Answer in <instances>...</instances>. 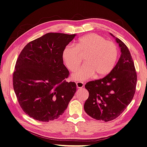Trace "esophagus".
<instances>
[{"mask_svg":"<svg viewBox=\"0 0 147 147\" xmlns=\"http://www.w3.org/2000/svg\"><path fill=\"white\" fill-rule=\"evenodd\" d=\"M76 86L77 88H78V89H81V88L84 87V83L82 82H77Z\"/></svg>","mask_w":147,"mask_h":147,"instance_id":"34e87169","label":"esophagus"}]
</instances>
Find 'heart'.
Segmentation results:
<instances>
[{
  "label": "heart",
  "mask_w": 147,
  "mask_h": 147,
  "mask_svg": "<svg viewBox=\"0 0 147 147\" xmlns=\"http://www.w3.org/2000/svg\"><path fill=\"white\" fill-rule=\"evenodd\" d=\"M85 55L86 63L73 74L76 80L86 81L93 77L105 76L115 67L118 56L116 45L95 33L84 36L74 45H68L63 50L62 58L68 69L74 72L82 61L80 55Z\"/></svg>",
  "instance_id": "obj_1"
}]
</instances>
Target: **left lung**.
Returning <instances> with one entry per match:
<instances>
[{
    "mask_svg": "<svg viewBox=\"0 0 147 147\" xmlns=\"http://www.w3.org/2000/svg\"><path fill=\"white\" fill-rule=\"evenodd\" d=\"M115 39L121 52L117 64L105 77L85 85L89 93L84 106L85 111L92 118L105 122L116 119L124 111L136 88L137 73L131 53L122 40Z\"/></svg>",
    "mask_w": 147,
    "mask_h": 147,
    "instance_id": "left-lung-1",
    "label": "left lung"
}]
</instances>
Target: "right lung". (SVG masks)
Here are the masks:
<instances>
[{
    "mask_svg": "<svg viewBox=\"0 0 147 147\" xmlns=\"http://www.w3.org/2000/svg\"><path fill=\"white\" fill-rule=\"evenodd\" d=\"M76 34L49 32L32 40L22 50L13 74V86L21 108L34 119L49 122L59 118L76 91L66 82L69 72L63 50Z\"/></svg>",
    "mask_w": 147,
    "mask_h": 147,
    "instance_id": "right-lung-1",
    "label": "right lung"
}]
</instances>
